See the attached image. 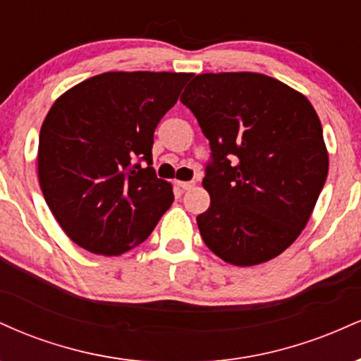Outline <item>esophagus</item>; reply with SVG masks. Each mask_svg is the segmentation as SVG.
<instances>
[{
    "label": "esophagus",
    "instance_id": "34e87169",
    "mask_svg": "<svg viewBox=\"0 0 361 361\" xmlns=\"http://www.w3.org/2000/svg\"><path fill=\"white\" fill-rule=\"evenodd\" d=\"M176 185L180 186L181 190H190L195 185V181H176Z\"/></svg>",
    "mask_w": 361,
    "mask_h": 361
}]
</instances>
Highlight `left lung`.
Instances as JSON below:
<instances>
[{
    "mask_svg": "<svg viewBox=\"0 0 361 361\" xmlns=\"http://www.w3.org/2000/svg\"><path fill=\"white\" fill-rule=\"evenodd\" d=\"M180 102L210 144L197 217L219 258L252 267L299 238L327 178L322 127L299 91L258 73L198 74Z\"/></svg>",
    "mask_w": 361,
    "mask_h": 361,
    "instance_id": "1",
    "label": "left lung"
}]
</instances>
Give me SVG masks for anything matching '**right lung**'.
Returning <instances> with one entry per match:
<instances>
[{
  "instance_id": "1",
  "label": "right lung",
  "mask_w": 361,
  "mask_h": 361,
  "mask_svg": "<svg viewBox=\"0 0 361 361\" xmlns=\"http://www.w3.org/2000/svg\"><path fill=\"white\" fill-rule=\"evenodd\" d=\"M186 73H103L66 91L39 139V183L78 246L122 255L154 231L175 200L152 168L154 130Z\"/></svg>"
}]
</instances>
